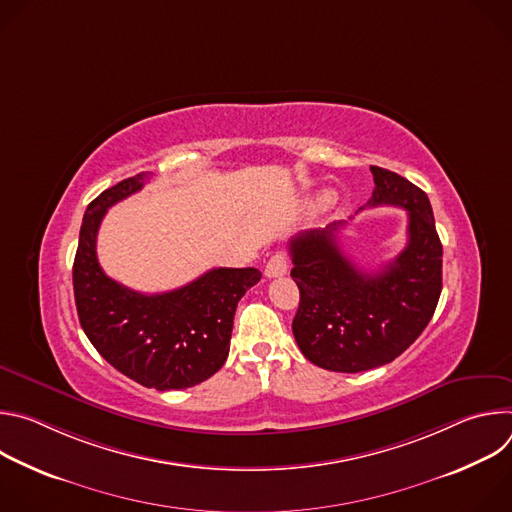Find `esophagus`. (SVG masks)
Masks as SVG:
<instances>
[{
	"instance_id": "obj_1",
	"label": "esophagus",
	"mask_w": 512,
	"mask_h": 512,
	"mask_svg": "<svg viewBox=\"0 0 512 512\" xmlns=\"http://www.w3.org/2000/svg\"><path fill=\"white\" fill-rule=\"evenodd\" d=\"M287 269H289L287 255L283 251H277L275 255H271V259L265 265V277H281L287 273Z\"/></svg>"
}]
</instances>
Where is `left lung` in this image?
Segmentation results:
<instances>
[{
    "instance_id": "obj_1",
    "label": "left lung",
    "mask_w": 512,
    "mask_h": 512,
    "mask_svg": "<svg viewBox=\"0 0 512 512\" xmlns=\"http://www.w3.org/2000/svg\"><path fill=\"white\" fill-rule=\"evenodd\" d=\"M369 206L407 210V245L379 271L358 269L338 245L344 223L289 241L300 287L291 324L302 354L334 373H362L395 360L429 324L442 294V243L427 194L403 176L371 166Z\"/></svg>"
}]
</instances>
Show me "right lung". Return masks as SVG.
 <instances>
[{"label":"right lung","mask_w":512,"mask_h":512,"mask_svg":"<svg viewBox=\"0 0 512 512\" xmlns=\"http://www.w3.org/2000/svg\"><path fill=\"white\" fill-rule=\"evenodd\" d=\"M145 180L148 174L121 180L89 204L72 265L77 312L91 344L119 373L148 389H188L225 364L237 304L261 271L218 267L150 296L107 277L97 259L101 221L109 206L141 190Z\"/></svg>","instance_id":"add662e5"}]
</instances>
